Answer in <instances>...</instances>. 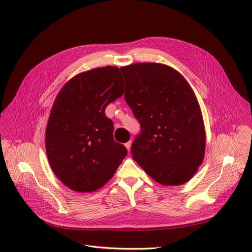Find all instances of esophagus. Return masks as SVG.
Instances as JSON below:
<instances>
[{
    "label": "esophagus",
    "instance_id": "34e87169",
    "mask_svg": "<svg viewBox=\"0 0 252 252\" xmlns=\"http://www.w3.org/2000/svg\"><path fill=\"white\" fill-rule=\"evenodd\" d=\"M130 146H131V141H128L127 143H126V149H127L128 152L130 151Z\"/></svg>",
    "mask_w": 252,
    "mask_h": 252
}]
</instances>
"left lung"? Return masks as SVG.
<instances>
[{"instance_id":"left-lung-1","label":"left lung","mask_w":252,"mask_h":252,"mask_svg":"<svg viewBox=\"0 0 252 252\" xmlns=\"http://www.w3.org/2000/svg\"><path fill=\"white\" fill-rule=\"evenodd\" d=\"M125 98L141 125L131 144L135 161L157 183H187L203 161L205 131L201 110L184 76L160 63L121 68Z\"/></svg>"}]
</instances>
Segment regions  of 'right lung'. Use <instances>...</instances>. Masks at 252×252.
Returning a JSON list of instances; mask_svg holds the SVG:
<instances>
[{
    "label": "right lung",
    "mask_w": 252,
    "mask_h": 252,
    "mask_svg": "<svg viewBox=\"0 0 252 252\" xmlns=\"http://www.w3.org/2000/svg\"><path fill=\"white\" fill-rule=\"evenodd\" d=\"M121 70L106 66L79 73L59 92L46 129V151L56 177L76 192H94L127 154L114 141L107 105L124 94Z\"/></svg>",
    "instance_id": "1"
}]
</instances>
